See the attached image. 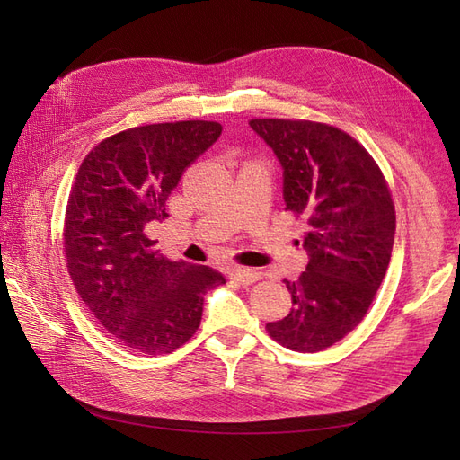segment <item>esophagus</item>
<instances>
[{"label": "esophagus", "instance_id": "34e87169", "mask_svg": "<svg viewBox=\"0 0 460 460\" xmlns=\"http://www.w3.org/2000/svg\"><path fill=\"white\" fill-rule=\"evenodd\" d=\"M232 278L238 284H242V286H249V284H255L259 278H261V274L257 270H253V269L235 267V269H232Z\"/></svg>", "mask_w": 460, "mask_h": 460}]
</instances>
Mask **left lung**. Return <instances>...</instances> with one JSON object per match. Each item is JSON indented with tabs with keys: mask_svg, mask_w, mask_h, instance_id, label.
Wrapping results in <instances>:
<instances>
[{
	"mask_svg": "<svg viewBox=\"0 0 460 460\" xmlns=\"http://www.w3.org/2000/svg\"><path fill=\"white\" fill-rule=\"evenodd\" d=\"M284 169L286 211L307 220V270L284 280L294 309L269 336L299 353L324 351L355 330L378 291L395 235V205L378 163L326 122L252 119Z\"/></svg>",
	"mask_w": 460,
	"mask_h": 460,
	"instance_id": "left-lung-1",
	"label": "left lung"
}]
</instances>
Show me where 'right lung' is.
Segmentation results:
<instances>
[{
  "instance_id": "1",
  "label": "right lung",
  "mask_w": 460,
  "mask_h": 460,
  "mask_svg": "<svg viewBox=\"0 0 460 460\" xmlns=\"http://www.w3.org/2000/svg\"><path fill=\"white\" fill-rule=\"evenodd\" d=\"M222 127L178 120L105 137L82 161L65 211L68 276L111 336L130 351L164 355L198 332L207 289L225 276L159 253L146 226L166 215V199L190 163Z\"/></svg>"
}]
</instances>
